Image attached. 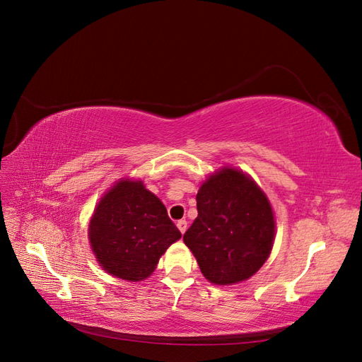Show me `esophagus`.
Instances as JSON below:
<instances>
[{
    "label": "esophagus",
    "mask_w": 362,
    "mask_h": 362,
    "mask_svg": "<svg viewBox=\"0 0 362 362\" xmlns=\"http://www.w3.org/2000/svg\"><path fill=\"white\" fill-rule=\"evenodd\" d=\"M177 226H178V229L181 231V234H184L185 233V229H187V221H178V223H177Z\"/></svg>",
    "instance_id": "1"
}]
</instances>
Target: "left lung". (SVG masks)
<instances>
[{
    "instance_id": "obj_1",
    "label": "left lung",
    "mask_w": 362,
    "mask_h": 362,
    "mask_svg": "<svg viewBox=\"0 0 362 362\" xmlns=\"http://www.w3.org/2000/svg\"><path fill=\"white\" fill-rule=\"evenodd\" d=\"M198 217L184 234L202 275L216 286L249 279L270 255L275 217L269 199L242 170L223 168L196 194Z\"/></svg>"
}]
</instances>
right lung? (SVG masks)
<instances>
[{
	"label": "right lung",
	"mask_w": 362,
	"mask_h": 362,
	"mask_svg": "<svg viewBox=\"0 0 362 362\" xmlns=\"http://www.w3.org/2000/svg\"><path fill=\"white\" fill-rule=\"evenodd\" d=\"M180 238L166 206L141 181H117L96 205L89 223L98 262L110 275L131 282L148 278Z\"/></svg>",
	"instance_id": "right-lung-1"
}]
</instances>
